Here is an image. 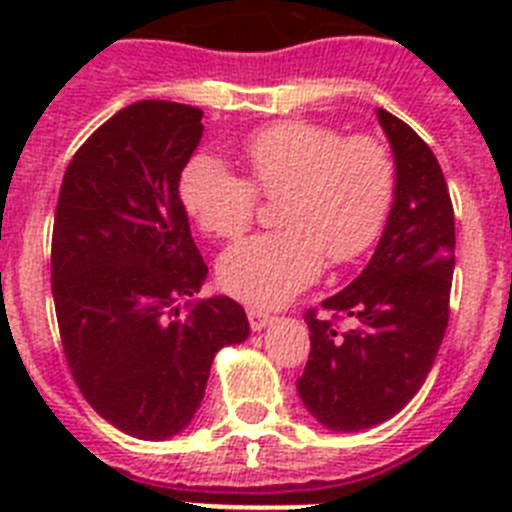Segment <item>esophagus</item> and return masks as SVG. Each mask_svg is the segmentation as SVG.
<instances>
[{"instance_id":"1","label":"esophagus","mask_w":512,"mask_h":512,"mask_svg":"<svg viewBox=\"0 0 512 512\" xmlns=\"http://www.w3.org/2000/svg\"><path fill=\"white\" fill-rule=\"evenodd\" d=\"M271 315L269 312H264V310H256V307H248V323H251V328L253 330H264L266 325L271 323Z\"/></svg>"}]
</instances>
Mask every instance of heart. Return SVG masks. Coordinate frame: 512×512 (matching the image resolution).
Returning a JSON list of instances; mask_svg holds the SVG:
<instances>
[{
  "label": "heart",
  "instance_id": "1",
  "mask_svg": "<svg viewBox=\"0 0 512 512\" xmlns=\"http://www.w3.org/2000/svg\"><path fill=\"white\" fill-rule=\"evenodd\" d=\"M246 176L197 153L179 176L184 210L212 238L233 241L248 230L259 197L279 200L282 230L225 251L217 282L253 305H279L312 284L328 264L364 256L392 210L397 169L390 148L372 135L343 138L336 128L284 120L248 135L241 146Z\"/></svg>",
  "mask_w": 512,
  "mask_h": 512
}]
</instances>
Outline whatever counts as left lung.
<instances>
[{"label":"left lung","instance_id":"8db88e82","mask_svg":"<svg viewBox=\"0 0 512 512\" xmlns=\"http://www.w3.org/2000/svg\"><path fill=\"white\" fill-rule=\"evenodd\" d=\"M395 153L397 187L372 261L323 310H307L310 359L297 379L305 408L330 431H364L423 387L449 325L454 207L436 156L408 122L377 110ZM351 317V329L335 320Z\"/></svg>","mask_w":512,"mask_h":512}]
</instances>
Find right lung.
I'll use <instances>...</instances> for the list:
<instances>
[{
  "mask_svg": "<svg viewBox=\"0 0 512 512\" xmlns=\"http://www.w3.org/2000/svg\"><path fill=\"white\" fill-rule=\"evenodd\" d=\"M202 130L189 104H130L74 153L58 194L51 287L63 354L89 405L146 441L187 428L215 354L251 330L230 297L179 310L207 277L179 200Z\"/></svg>",
  "mask_w": 512,
  "mask_h": 512,
  "instance_id": "add662e5",
  "label": "right lung"
}]
</instances>
